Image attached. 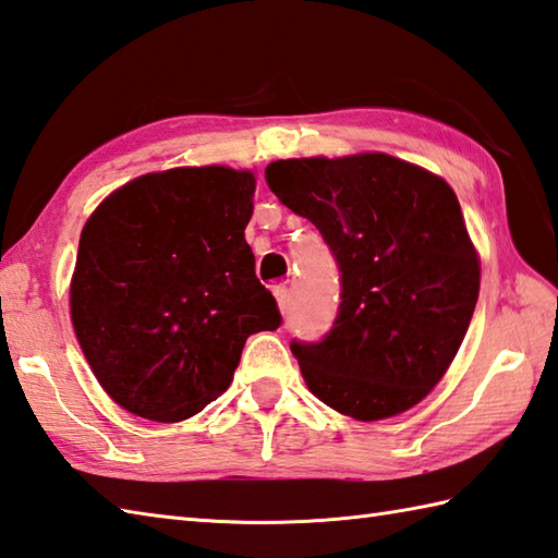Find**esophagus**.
Wrapping results in <instances>:
<instances>
[{
  "instance_id": "esophagus-1",
  "label": "esophagus",
  "mask_w": 558,
  "mask_h": 558,
  "mask_svg": "<svg viewBox=\"0 0 558 558\" xmlns=\"http://www.w3.org/2000/svg\"><path fill=\"white\" fill-rule=\"evenodd\" d=\"M275 299H277V305H279V311L287 315V311H289V303H291V293H289V287L287 283H277L275 287Z\"/></svg>"
}]
</instances>
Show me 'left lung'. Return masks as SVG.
Segmentation results:
<instances>
[{
    "mask_svg": "<svg viewBox=\"0 0 558 558\" xmlns=\"http://www.w3.org/2000/svg\"><path fill=\"white\" fill-rule=\"evenodd\" d=\"M271 192L311 219L342 271L320 344H291L317 400L356 422L407 412L458 354L480 299V253L440 175L380 151L287 158Z\"/></svg>",
    "mask_w": 558,
    "mask_h": 558,
    "instance_id": "8db88e82",
    "label": "left lung"
}]
</instances>
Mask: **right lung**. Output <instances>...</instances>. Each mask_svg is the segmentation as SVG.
Segmentation results:
<instances>
[{
  "instance_id": "right-lung-1",
  "label": "right lung",
  "mask_w": 558,
  "mask_h": 558,
  "mask_svg": "<svg viewBox=\"0 0 558 558\" xmlns=\"http://www.w3.org/2000/svg\"><path fill=\"white\" fill-rule=\"evenodd\" d=\"M253 170L183 166L130 180L78 238L74 335L100 388L130 414L175 424L233 380L245 339L277 329V301L245 241Z\"/></svg>"
}]
</instances>
